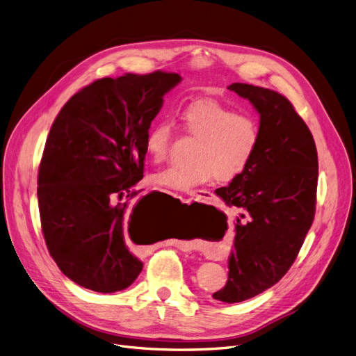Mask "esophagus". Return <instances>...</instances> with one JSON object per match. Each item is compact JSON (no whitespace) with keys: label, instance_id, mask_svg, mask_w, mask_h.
Instances as JSON below:
<instances>
[{"label":"esophagus","instance_id":"1","mask_svg":"<svg viewBox=\"0 0 356 356\" xmlns=\"http://www.w3.org/2000/svg\"><path fill=\"white\" fill-rule=\"evenodd\" d=\"M190 195L193 197V198H197V200H210L211 198V193L210 191H207V190H193L191 193H190Z\"/></svg>","mask_w":356,"mask_h":356}]
</instances>
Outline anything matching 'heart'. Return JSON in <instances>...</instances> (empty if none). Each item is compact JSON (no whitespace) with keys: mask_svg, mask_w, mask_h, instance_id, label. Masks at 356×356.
Segmentation results:
<instances>
[{"mask_svg":"<svg viewBox=\"0 0 356 356\" xmlns=\"http://www.w3.org/2000/svg\"><path fill=\"white\" fill-rule=\"evenodd\" d=\"M184 131L198 143L193 163L168 166L151 177L152 184L177 191H191L216 177L228 182L241 175L253 161L260 143V124L248 112H236L217 100H197L181 112ZM174 138L170 120L155 122L146 131L145 152L154 162L170 155Z\"/></svg>","mask_w":356,"mask_h":356,"instance_id":"b5f03b06","label":"heart"}]
</instances>
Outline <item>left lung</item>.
Listing matches in <instances>:
<instances>
[{
  "label": "left lung",
  "instance_id": "1",
  "mask_svg": "<svg viewBox=\"0 0 356 356\" xmlns=\"http://www.w3.org/2000/svg\"><path fill=\"white\" fill-rule=\"evenodd\" d=\"M228 89L252 102L260 115L253 161L216 191L248 216L245 222L237 218L228 280L213 295L238 303L275 286L295 263L315 218L319 165L315 140L287 97L245 83Z\"/></svg>",
  "mask_w": 356,
  "mask_h": 356
}]
</instances>
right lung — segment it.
Returning <instances> with one entry per match:
<instances>
[{
	"label": "right lung",
	"instance_id": "obj_1",
	"mask_svg": "<svg viewBox=\"0 0 356 356\" xmlns=\"http://www.w3.org/2000/svg\"><path fill=\"white\" fill-rule=\"evenodd\" d=\"M181 81L177 73L103 77L73 95L54 119L38 166L37 198L49 253L79 286L113 293L129 287L142 261L127 229L145 218L132 186L143 178L145 135Z\"/></svg>",
	"mask_w": 356,
	"mask_h": 356
}]
</instances>
